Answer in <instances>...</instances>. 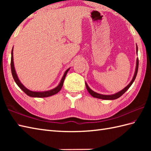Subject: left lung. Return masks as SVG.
<instances>
[{"mask_svg":"<svg viewBox=\"0 0 151 151\" xmlns=\"http://www.w3.org/2000/svg\"><path fill=\"white\" fill-rule=\"evenodd\" d=\"M136 50H137V47H136ZM138 65H139V60H138V58H137V62H136V67L135 73H134V75L133 76L132 81H131L130 82V84L127 86H126V87H125L123 89H122L121 91L117 93L114 94V95H101V94L97 93H96L93 90H91V89L89 88V86H88V84H86V89H87V90L89 93V94H90L92 97H93L97 98V99H104V100H114V99H117L119 97H120L122 95H123L124 93L126 92L128 89H129V88L130 87L131 85L132 84L134 81H135V78L136 77V75L137 73V70H138Z\"/></svg>","mask_w":151,"mask_h":151,"instance_id":"8db88e82","label":"left lung"}]
</instances>
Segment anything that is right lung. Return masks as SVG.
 <instances>
[{"mask_svg":"<svg viewBox=\"0 0 151 151\" xmlns=\"http://www.w3.org/2000/svg\"><path fill=\"white\" fill-rule=\"evenodd\" d=\"M69 69H67L66 71L64 73V75L63 76V77L61 80V82L59 84V85L57 86L56 88H54L51 90L49 91H42V92H37V91H30L29 89H28L27 88H26L24 86L21 84V82L19 81L18 78V76L17 75V73L15 72V67H14V56H13V49L12 50V58H11V70H12V74L13 76V78H14L15 82H16V84H17V86L20 88L22 91H23L25 93H26L27 95L30 96V97H50V96H52L56 94L57 93H58L61 89H62V86H63V84L64 82V80H65V76L67 75V72L69 71Z\"/></svg>","mask_w":151,"mask_h":151,"instance_id":"obj_1","label":"right lung"}]
</instances>
